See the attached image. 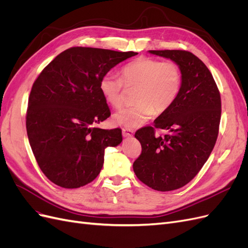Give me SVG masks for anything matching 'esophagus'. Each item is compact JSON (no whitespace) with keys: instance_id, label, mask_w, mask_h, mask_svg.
Here are the masks:
<instances>
[{"instance_id":"1","label":"esophagus","mask_w":248,"mask_h":248,"mask_svg":"<svg viewBox=\"0 0 248 248\" xmlns=\"http://www.w3.org/2000/svg\"><path fill=\"white\" fill-rule=\"evenodd\" d=\"M122 134L124 138H131L133 136V130L130 128H123L122 129Z\"/></svg>"}]
</instances>
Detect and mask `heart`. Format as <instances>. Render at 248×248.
<instances>
[{"label":"heart","instance_id":"heart-1","mask_svg":"<svg viewBox=\"0 0 248 248\" xmlns=\"http://www.w3.org/2000/svg\"><path fill=\"white\" fill-rule=\"evenodd\" d=\"M182 70L174 61L140 57L126 64L121 78L104 74L99 82L100 92L109 106L120 108L124 103L125 88L134 89L133 107L116 112L115 122L125 127H138L151 119L154 112L168 110L181 92Z\"/></svg>","mask_w":248,"mask_h":248}]
</instances>
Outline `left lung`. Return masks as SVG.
I'll return each mask as SVG.
<instances>
[{"mask_svg":"<svg viewBox=\"0 0 248 248\" xmlns=\"http://www.w3.org/2000/svg\"><path fill=\"white\" fill-rule=\"evenodd\" d=\"M149 51L180 66L182 87L176 102L157 117L153 127H142L134 134L141 153L133 162V170L147 186L170 191L189 183L211 154L219 131L220 93L211 72L192 52ZM156 129L169 133L156 136Z\"/></svg>","mask_w":248,"mask_h":248,"instance_id":"1","label":"left lung"}]
</instances>
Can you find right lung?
I'll return each instance as SVG.
<instances>
[{
	"label": "right lung",
	"instance_id": "obj_1",
	"mask_svg": "<svg viewBox=\"0 0 248 248\" xmlns=\"http://www.w3.org/2000/svg\"><path fill=\"white\" fill-rule=\"evenodd\" d=\"M134 51L74 46L62 51L34 81L26 126L37 163L52 183L78 188L99 175L104 150L122 141L121 128L100 129L110 110L101 78Z\"/></svg>",
	"mask_w": 248,
	"mask_h": 248
}]
</instances>
